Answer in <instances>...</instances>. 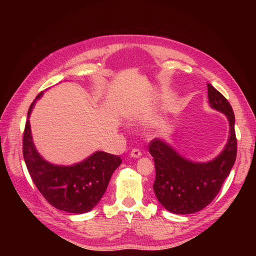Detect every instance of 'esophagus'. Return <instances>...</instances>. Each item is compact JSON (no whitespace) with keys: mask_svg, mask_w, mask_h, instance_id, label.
<instances>
[{"mask_svg":"<svg viewBox=\"0 0 256 256\" xmlns=\"http://www.w3.org/2000/svg\"><path fill=\"white\" fill-rule=\"evenodd\" d=\"M130 156L132 157V158H140L142 156V152L138 150H136V148H134L132 150H131V152H130Z\"/></svg>","mask_w":256,"mask_h":256,"instance_id":"obj_1","label":"esophagus"}]
</instances>
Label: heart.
Segmentation results:
<instances>
[{"instance_id": "1", "label": "heart", "mask_w": 256, "mask_h": 256, "mask_svg": "<svg viewBox=\"0 0 256 256\" xmlns=\"http://www.w3.org/2000/svg\"><path fill=\"white\" fill-rule=\"evenodd\" d=\"M138 113V111H131V112H128V113L125 115V118H126L129 122H131V120H134L136 118Z\"/></svg>"}]
</instances>
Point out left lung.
I'll return each mask as SVG.
<instances>
[{"mask_svg": "<svg viewBox=\"0 0 256 256\" xmlns=\"http://www.w3.org/2000/svg\"><path fill=\"white\" fill-rule=\"evenodd\" d=\"M208 104L226 116L228 138L218 156L206 162L189 160L164 138H154L150 154L154 157L156 180L152 189L159 203L176 214L202 210L218 194L230 175L237 154L235 115L230 102L212 84L207 83Z\"/></svg>", "mask_w": 256, "mask_h": 256, "instance_id": "1", "label": "left lung"}]
</instances>
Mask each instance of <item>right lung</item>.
<instances>
[{"label":"right lung","mask_w":256,"mask_h":256,"mask_svg":"<svg viewBox=\"0 0 256 256\" xmlns=\"http://www.w3.org/2000/svg\"><path fill=\"white\" fill-rule=\"evenodd\" d=\"M36 97L28 112L23 134V158L37 189L56 208L70 214L92 210L102 200L113 172L122 159L115 154L97 150L84 160L72 166L54 164L38 152L33 141L30 116L38 99Z\"/></svg>","instance_id":"add662e5"}]
</instances>
